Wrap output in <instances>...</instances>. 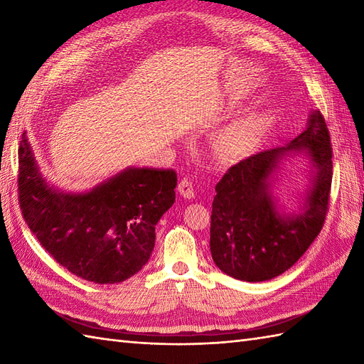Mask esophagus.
<instances>
[{
  "instance_id": "1",
  "label": "esophagus",
  "mask_w": 364,
  "mask_h": 364,
  "mask_svg": "<svg viewBox=\"0 0 364 364\" xmlns=\"http://www.w3.org/2000/svg\"><path fill=\"white\" fill-rule=\"evenodd\" d=\"M178 192H180V196L184 198H194V183H192L189 178H181V181L178 183Z\"/></svg>"
}]
</instances>
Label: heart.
I'll list each match as a JSON object with an SVG mask.
<instances>
[{
    "mask_svg": "<svg viewBox=\"0 0 364 364\" xmlns=\"http://www.w3.org/2000/svg\"><path fill=\"white\" fill-rule=\"evenodd\" d=\"M269 127L270 120L262 114H253L237 120L233 125L223 129L215 139V151L223 154V156L244 154L266 136Z\"/></svg>",
    "mask_w": 364,
    "mask_h": 364,
    "instance_id": "heart-1",
    "label": "heart"
}]
</instances>
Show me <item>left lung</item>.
I'll list each match as a JSON object with an SVG mask.
<instances>
[{
  "mask_svg": "<svg viewBox=\"0 0 364 364\" xmlns=\"http://www.w3.org/2000/svg\"><path fill=\"white\" fill-rule=\"evenodd\" d=\"M305 152L315 166L304 210L280 215L268 178L284 154ZM326 119L314 111L305 131L286 146L259 151L227 170L215 186L211 214V255L222 272L244 282H266L304 255L327 218L333 162Z\"/></svg>",
  "mask_w": 364,
  "mask_h": 364,
  "instance_id": "left-lung-1",
  "label": "left lung"
}]
</instances>
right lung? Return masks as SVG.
Returning <instances> with one entry per match:
<instances>
[{"label":"right lung","instance_id":"add662e5","mask_svg":"<svg viewBox=\"0 0 364 364\" xmlns=\"http://www.w3.org/2000/svg\"><path fill=\"white\" fill-rule=\"evenodd\" d=\"M170 168L129 167L86 194L45 183L26 134L18 146V203L43 249L68 272L98 284L120 283L150 259L154 227L175 202Z\"/></svg>","mask_w":364,"mask_h":364}]
</instances>
